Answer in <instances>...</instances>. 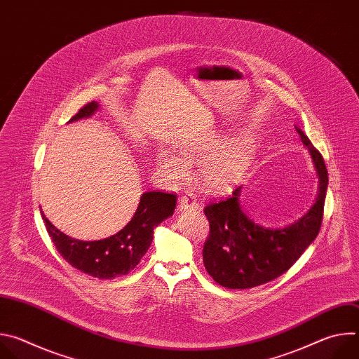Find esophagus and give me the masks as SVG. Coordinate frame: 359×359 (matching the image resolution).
<instances>
[{
	"mask_svg": "<svg viewBox=\"0 0 359 359\" xmlns=\"http://www.w3.org/2000/svg\"><path fill=\"white\" fill-rule=\"evenodd\" d=\"M197 209H198V203L193 194L187 193L179 198V210L186 212V210H197Z\"/></svg>",
	"mask_w": 359,
	"mask_h": 359,
	"instance_id": "obj_1",
	"label": "esophagus"
}]
</instances>
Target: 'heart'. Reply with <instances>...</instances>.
I'll return each instance as SVG.
<instances>
[{"mask_svg":"<svg viewBox=\"0 0 359 359\" xmlns=\"http://www.w3.org/2000/svg\"><path fill=\"white\" fill-rule=\"evenodd\" d=\"M223 142V135H206L184 140L179 144L180 158L166 151L159 156L161 172L170 180H182L189 173L187 163L204 158L197 168L198 180L212 191L226 190L245 170L251 156L252 137L248 133H238L219 149Z\"/></svg>","mask_w":359,"mask_h":359,"instance_id":"obj_1","label":"heart"}]
</instances>
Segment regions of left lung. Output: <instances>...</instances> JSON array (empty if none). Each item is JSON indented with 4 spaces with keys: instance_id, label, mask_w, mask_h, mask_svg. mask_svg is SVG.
Segmentation results:
<instances>
[{
    "instance_id": "1",
    "label": "left lung",
    "mask_w": 359,
    "mask_h": 359,
    "mask_svg": "<svg viewBox=\"0 0 359 359\" xmlns=\"http://www.w3.org/2000/svg\"><path fill=\"white\" fill-rule=\"evenodd\" d=\"M320 176V193L304 217L285 229H264L251 222L238 204L240 187L204 208L210 231L203 245V263L216 283L233 290L252 288L276 280L301 257L323 224L328 172L321 153L297 128Z\"/></svg>"
}]
</instances>
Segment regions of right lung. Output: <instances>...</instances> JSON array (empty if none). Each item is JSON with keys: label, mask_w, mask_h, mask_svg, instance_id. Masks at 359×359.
I'll return each mask as SVG.
<instances>
[{"label": "right lung", "mask_w": 359, "mask_h": 359, "mask_svg": "<svg viewBox=\"0 0 359 359\" xmlns=\"http://www.w3.org/2000/svg\"><path fill=\"white\" fill-rule=\"evenodd\" d=\"M96 109L97 102L92 100L82 107L69 122L86 118ZM176 201V193L156 190L143 193L139 208L128 226L115 236L96 241H81L68 237L50 224L43 213L42 219L50 240L65 262L88 276L112 280L129 274L139 264L151 243L153 229L173 215Z\"/></svg>", "instance_id": "obj_1"}]
</instances>
